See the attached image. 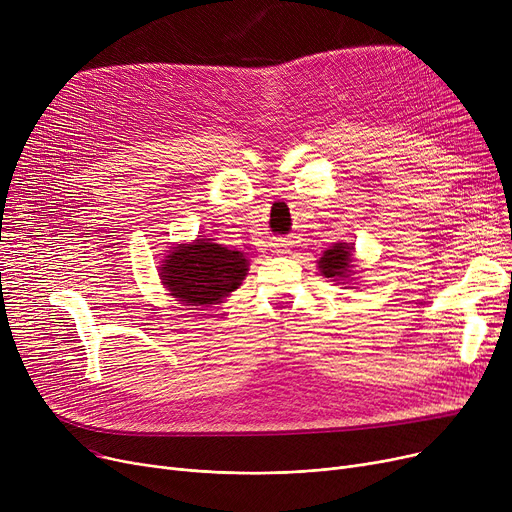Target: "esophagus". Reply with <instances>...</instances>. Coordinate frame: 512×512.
I'll return each mask as SVG.
<instances>
[{
  "mask_svg": "<svg viewBox=\"0 0 512 512\" xmlns=\"http://www.w3.org/2000/svg\"><path fill=\"white\" fill-rule=\"evenodd\" d=\"M288 242L286 240H280V242H274V251L278 253V255H284V253H288Z\"/></svg>",
  "mask_w": 512,
  "mask_h": 512,
  "instance_id": "obj_1",
  "label": "esophagus"
}]
</instances>
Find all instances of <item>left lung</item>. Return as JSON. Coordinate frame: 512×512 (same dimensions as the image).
<instances>
[{
    "label": "left lung",
    "mask_w": 512,
    "mask_h": 512,
    "mask_svg": "<svg viewBox=\"0 0 512 512\" xmlns=\"http://www.w3.org/2000/svg\"><path fill=\"white\" fill-rule=\"evenodd\" d=\"M319 270L326 278H348V270H351V247L344 245V242H336L319 259Z\"/></svg>",
    "instance_id": "left-lung-1"
}]
</instances>
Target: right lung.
I'll use <instances>...</instances> for the list:
<instances>
[{
	"label": "right lung",
	"mask_w": 512,
	"mask_h": 512,
	"mask_svg": "<svg viewBox=\"0 0 512 512\" xmlns=\"http://www.w3.org/2000/svg\"><path fill=\"white\" fill-rule=\"evenodd\" d=\"M245 276V253L230 251L209 238L176 247L168 255L166 267H161V280L172 297L193 307L222 303Z\"/></svg>",
	"instance_id": "add662e5"
}]
</instances>
